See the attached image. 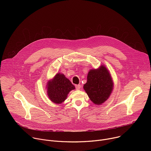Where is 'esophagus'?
<instances>
[{
	"mask_svg": "<svg viewBox=\"0 0 151 151\" xmlns=\"http://www.w3.org/2000/svg\"><path fill=\"white\" fill-rule=\"evenodd\" d=\"M75 87H76V90H80L81 88V85H75Z\"/></svg>",
	"mask_w": 151,
	"mask_h": 151,
	"instance_id": "esophagus-1",
	"label": "esophagus"
}]
</instances>
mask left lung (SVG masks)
Here are the masks:
<instances>
[{
    "instance_id": "left-lung-1",
    "label": "left lung",
    "mask_w": 151,
    "mask_h": 151,
    "mask_svg": "<svg viewBox=\"0 0 151 151\" xmlns=\"http://www.w3.org/2000/svg\"><path fill=\"white\" fill-rule=\"evenodd\" d=\"M114 87L110 72L103 65L89 71L87 83L83 87L91 101L96 105L102 104L109 98Z\"/></svg>"
}]
</instances>
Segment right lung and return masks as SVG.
Returning <instances> with one entry per match:
<instances>
[{"label": "right lung", "instance_id": "add662e5", "mask_svg": "<svg viewBox=\"0 0 151 151\" xmlns=\"http://www.w3.org/2000/svg\"><path fill=\"white\" fill-rule=\"evenodd\" d=\"M47 95L54 103L61 104L65 101L70 91L75 89V87L65 75L57 73L52 79L47 83Z\"/></svg>", "mask_w": 151, "mask_h": 151}]
</instances>
